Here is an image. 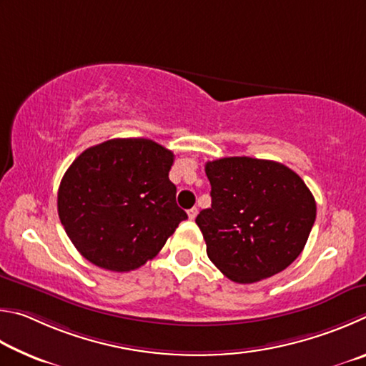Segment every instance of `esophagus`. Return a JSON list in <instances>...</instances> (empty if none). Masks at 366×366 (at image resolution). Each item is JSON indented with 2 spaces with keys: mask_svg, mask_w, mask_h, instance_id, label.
Wrapping results in <instances>:
<instances>
[{
  "mask_svg": "<svg viewBox=\"0 0 366 366\" xmlns=\"http://www.w3.org/2000/svg\"><path fill=\"white\" fill-rule=\"evenodd\" d=\"M188 217H189V220H194L196 217H197V207L189 209V210H188Z\"/></svg>",
  "mask_w": 366,
  "mask_h": 366,
  "instance_id": "obj_1",
  "label": "esophagus"
}]
</instances>
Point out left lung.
I'll use <instances>...</instances> for the list:
<instances>
[{
    "instance_id": "obj_1",
    "label": "left lung",
    "mask_w": 366,
    "mask_h": 366,
    "mask_svg": "<svg viewBox=\"0 0 366 366\" xmlns=\"http://www.w3.org/2000/svg\"><path fill=\"white\" fill-rule=\"evenodd\" d=\"M212 206L196 217L212 264L234 283L283 272L302 252L317 217L304 179L274 160L223 157L206 164Z\"/></svg>"
}]
</instances>
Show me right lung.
Instances as JSON below:
<instances>
[{
  "mask_svg": "<svg viewBox=\"0 0 366 366\" xmlns=\"http://www.w3.org/2000/svg\"><path fill=\"white\" fill-rule=\"evenodd\" d=\"M173 152L146 138H115L88 147L61 179L57 212L83 257L130 272L156 257L188 215L169 179Z\"/></svg>",
  "mask_w": 366,
  "mask_h": 366,
  "instance_id": "1",
  "label": "right lung"
}]
</instances>
